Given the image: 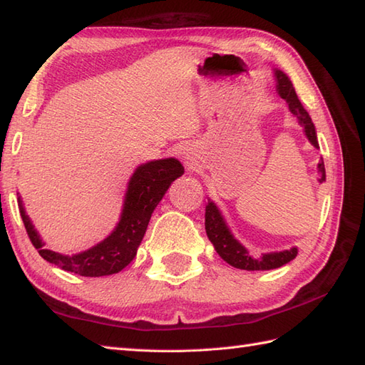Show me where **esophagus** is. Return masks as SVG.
<instances>
[{"instance_id":"obj_1","label":"esophagus","mask_w":365,"mask_h":365,"mask_svg":"<svg viewBox=\"0 0 365 365\" xmlns=\"http://www.w3.org/2000/svg\"><path fill=\"white\" fill-rule=\"evenodd\" d=\"M180 155H182V158L185 160V163H190L191 158H192V152H191V149H190L188 145L182 147V149H180Z\"/></svg>"}]
</instances>
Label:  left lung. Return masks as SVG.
Masks as SVG:
<instances>
[{"label": "left lung", "instance_id": "8db88e82", "mask_svg": "<svg viewBox=\"0 0 365 365\" xmlns=\"http://www.w3.org/2000/svg\"><path fill=\"white\" fill-rule=\"evenodd\" d=\"M274 78H276V91L277 94L284 98L289 110L294 118L298 119L299 125L304 130V135L309 139L315 149H319V139H317L315 125L311 119L309 113L302 108L299 98L294 92L293 84L289 76H287L282 71L274 68ZM319 182L323 183L327 180V173H324V163L323 160L319 163ZM205 232L207 237L215 246V251L220 254V257L227 262L229 265L238 269L246 271H263V269H274L285 265L290 260L297 257L298 247H290V250L279 251V252H267L262 254V257H252L250 251L238 242V240L232 234L227 222L224 221L220 208L216 207L215 202L208 200L205 207Z\"/></svg>", "mask_w": 365, "mask_h": 365}]
</instances>
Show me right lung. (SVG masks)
I'll return each instance as SVG.
<instances>
[{
	"label": "right lung",
	"mask_w": 365,
	"mask_h": 365,
	"mask_svg": "<svg viewBox=\"0 0 365 365\" xmlns=\"http://www.w3.org/2000/svg\"><path fill=\"white\" fill-rule=\"evenodd\" d=\"M183 173L182 163L175 158L153 160L138 166L128 180L118 226L103 242L89 247L88 251L73 255L45 250V243L37 234L19 197L20 215L31 243L46 262L64 271L86 277L114 274L135 259L155 207L166 195L170 183L183 175Z\"/></svg>",
	"instance_id": "obj_1"
}]
</instances>
